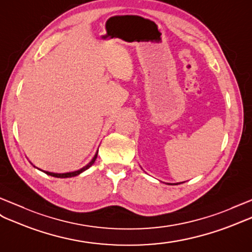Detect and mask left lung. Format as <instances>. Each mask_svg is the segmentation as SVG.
I'll return each instance as SVG.
<instances>
[{
	"label": "left lung",
	"mask_w": 252,
	"mask_h": 252,
	"mask_svg": "<svg viewBox=\"0 0 252 252\" xmlns=\"http://www.w3.org/2000/svg\"><path fill=\"white\" fill-rule=\"evenodd\" d=\"M168 185H179V184H181V183H176V184H170V183H167Z\"/></svg>",
	"instance_id": "8db88e82"
}]
</instances>
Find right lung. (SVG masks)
<instances>
[{
    "label": "right lung",
    "instance_id": "obj_1",
    "mask_svg": "<svg viewBox=\"0 0 252 252\" xmlns=\"http://www.w3.org/2000/svg\"><path fill=\"white\" fill-rule=\"evenodd\" d=\"M97 154H98V151L95 153V155H94V157L92 158V160L87 164V165H84L83 168H81V169H79V170H77V171H72V172H67V173H53V172H48V171H44V170H40V169H38V170H40V171H42V172H45L46 174H48V175H51V176H54V177H59V179H67V177H73V176H77V175H79V174H81L82 172H84L85 170H88L91 165H93V163L95 162V160H96V158H97ZM35 167V165H34ZM36 168V167H35Z\"/></svg>",
    "mask_w": 252,
    "mask_h": 252
}]
</instances>
